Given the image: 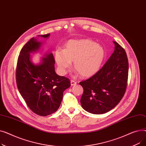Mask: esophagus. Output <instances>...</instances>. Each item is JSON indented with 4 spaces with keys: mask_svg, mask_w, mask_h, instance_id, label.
<instances>
[{
    "mask_svg": "<svg viewBox=\"0 0 146 146\" xmlns=\"http://www.w3.org/2000/svg\"><path fill=\"white\" fill-rule=\"evenodd\" d=\"M70 83H71V86H74V85H76V83H77V82H76L74 81V80H72L70 81Z\"/></svg>",
    "mask_w": 146,
    "mask_h": 146,
    "instance_id": "esophagus-1",
    "label": "esophagus"
}]
</instances>
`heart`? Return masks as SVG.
<instances>
[{"label":"heart","mask_w":146,"mask_h":146,"mask_svg":"<svg viewBox=\"0 0 146 146\" xmlns=\"http://www.w3.org/2000/svg\"><path fill=\"white\" fill-rule=\"evenodd\" d=\"M105 52L102 46L90 40H70L64 51L57 50L55 60L59 72L65 74L74 61V68L83 78H89L100 68Z\"/></svg>","instance_id":"heart-1"}]
</instances>
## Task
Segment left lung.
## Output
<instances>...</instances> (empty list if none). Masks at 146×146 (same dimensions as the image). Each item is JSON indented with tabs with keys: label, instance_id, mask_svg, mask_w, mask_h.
<instances>
[{
	"label": "left lung",
	"instance_id": "left-lung-1",
	"mask_svg": "<svg viewBox=\"0 0 146 146\" xmlns=\"http://www.w3.org/2000/svg\"><path fill=\"white\" fill-rule=\"evenodd\" d=\"M115 50L104 66L92 77L79 83L83 88L82 108L93 114H103L116 106L124 96L127 85V54L115 41Z\"/></svg>",
	"mask_w": 146,
	"mask_h": 146
}]
</instances>
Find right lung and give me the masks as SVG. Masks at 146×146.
Wrapping results in <instances>:
<instances>
[{
	"label": "right lung",
	"instance_id": "add662e5",
	"mask_svg": "<svg viewBox=\"0 0 146 146\" xmlns=\"http://www.w3.org/2000/svg\"><path fill=\"white\" fill-rule=\"evenodd\" d=\"M50 34L38 35L48 39ZM32 38L23 47L18 57L16 79L18 89L29 109L40 116H47L57 111L64 91L70 86L68 79L55 72V60L47 51L41 61L34 64L32 53L40 51L43 43Z\"/></svg>",
	"mask_w": 146,
	"mask_h": 146
}]
</instances>
